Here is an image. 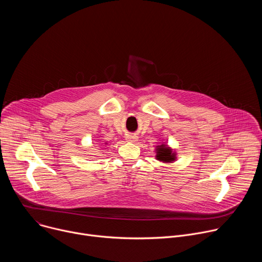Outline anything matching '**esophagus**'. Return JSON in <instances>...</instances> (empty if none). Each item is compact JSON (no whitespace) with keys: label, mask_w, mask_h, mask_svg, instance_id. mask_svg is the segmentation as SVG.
I'll list each match as a JSON object with an SVG mask.
<instances>
[{"label":"esophagus","mask_w":262,"mask_h":262,"mask_svg":"<svg viewBox=\"0 0 262 262\" xmlns=\"http://www.w3.org/2000/svg\"><path fill=\"white\" fill-rule=\"evenodd\" d=\"M137 139H138V137L136 135H127V137H126V141H128V142H136Z\"/></svg>","instance_id":"esophagus-1"}]
</instances>
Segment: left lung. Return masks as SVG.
<instances>
[{
  "mask_svg": "<svg viewBox=\"0 0 262 262\" xmlns=\"http://www.w3.org/2000/svg\"><path fill=\"white\" fill-rule=\"evenodd\" d=\"M156 159L164 164H172L176 161V156L177 154L173 150V149L165 144V143H162L161 145H157L156 146Z\"/></svg>",
  "mask_w": 262,
  "mask_h": 262,
  "instance_id": "obj_1",
  "label": "left lung"
}]
</instances>
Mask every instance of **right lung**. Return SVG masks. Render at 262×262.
I'll return each instance as SVG.
<instances>
[{
	"label": "right lung",
	"instance_id": "1",
	"mask_svg": "<svg viewBox=\"0 0 262 262\" xmlns=\"http://www.w3.org/2000/svg\"><path fill=\"white\" fill-rule=\"evenodd\" d=\"M105 144H106V143H105Z\"/></svg>",
	"mask_w": 262,
	"mask_h": 262
}]
</instances>
